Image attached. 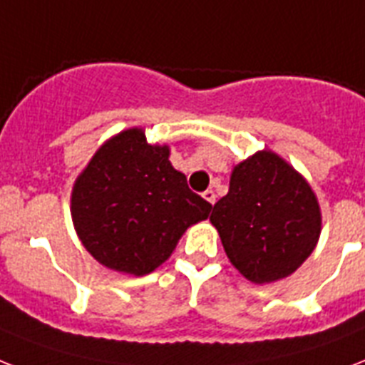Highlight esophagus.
I'll return each instance as SVG.
<instances>
[{
    "label": "esophagus",
    "instance_id": "obj_1",
    "mask_svg": "<svg viewBox=\"0 0 365 365\" xmlns=\"http://www.w3.org/2000/svg\"><path fill=\"white\" fill-rule=\"evenodd\" d=\"M202 197L206 198V200H208V202L212 204V206H213V204H215V198H217V197H215V192H213L212 189H206V191L202 192Z\"/></svg>",
    "mask_w": 365,
    "mask_h": 365
}]
</instances>
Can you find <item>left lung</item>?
<instances>
[{
	"mask_svg": "<svg viewBox=\"0 0 365 365\" xmlns=\"http://www.w3.org/2000/svg\"><path fill=\"white\" fill-rule=\"evenodd\" d=\"M210 221L234 268L257 285L300 268L322 223L309 183L268 150L232 168L229 192L215 202Z\"/></svg>",
	"mask_w": 365,
	"mask_h": 365,
	"instance_id": "1",
	"label": "left lung"
}]
</instances>
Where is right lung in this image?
<instances>
[{
	"label": "right lung",
	"instance_id": "right-lung-1",
	"mask_svg": "<svg viewBox=\"0 0 365 365\" xmlns=\"http://www.w3.org/2000/svg\"><path fill=\"white\" fill-rule=\"evenodd\" d=\"M168 146L148 144L138 127L112 136L76 178L71 215L80 242L106 268L146 275L173 255L206 202L168 161Z\"/></svg>",
	"mask_w": 365,
	"mask_h": 365
}]
</instances>
